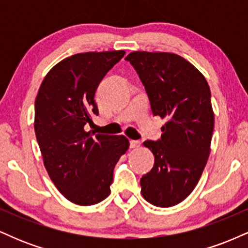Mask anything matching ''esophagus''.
<instances>
[{
	"label": "esophagus",
	"instance_id": "1",
	"mask_svg": "<svg viewBox=\"0 0 248 248\" xmlns=\"http://www.w3.org/2000/svg\"><path fill=\"white\" fill-rule=\"evenodd\" d=\"M141 144V142L140 141H138V140H130L129 141V146H130V148H136V147H139Z\"/></svg>",
	"mask_w": 248,
	"mask_h": 248
}]
</instances>
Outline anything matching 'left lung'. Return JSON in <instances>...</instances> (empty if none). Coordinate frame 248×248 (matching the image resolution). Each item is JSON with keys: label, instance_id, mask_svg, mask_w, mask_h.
Listing matches in <instances>:
<instances>
[{"label": "left lung", "instance_id": "left-lung-1", "mask_svg": "<svg viewBox=\"0 0 248 248\" xmlns=\"http://www.w3.org/2000/svg\"><path fill=\"white\" fill-rule=\"evenodd\" d=\"M126 61L143 84L153 114L167 119L161 139L143 143L155 163L142 176V196L153 205L173 206L192 192L209 158L215 127L209 84L175 53L136 51Z\"/></svg>", "mask_w": 248, "mask_h": 248}]
</instances>
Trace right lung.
<instances>
[{
	"mask_svg": "<svg viewBox=\"0 0 248 248\" xmlns=\"http://www.w3.org/2000/svg\"><path fill=\"white\" fill-rule=\"evenodd\" d=\"M124 51L77 53L47 73L35 101V133L44 166L57 189L78 205L110 193L113 170L127 152L124 135L87 132L99 114L95 91Z\"/></svg>",
	"mask_w": 248,
	"mask_h": 248,
	"instance_id": "right-lung-1",
	"label": "right lung"
}]
</instances>
